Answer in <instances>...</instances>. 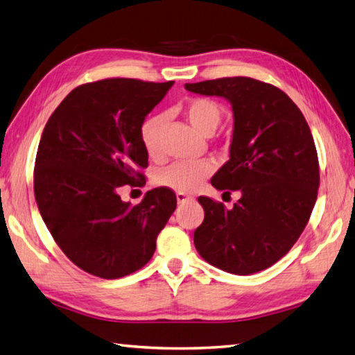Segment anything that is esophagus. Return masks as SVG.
<instances>
[{"mask_svg":"<svg viewBox=\"0 0 355 355\" xmlns=\"http://www.w3.org/2000/svg\"><path fill=\"white\" fill-rule=\"evenodd\" d=\"M176 199H178V204H187V202L193 200V198L187 196L185 193H176Z\"/></svg>","mask_w":355,"mask_h":355,"instance_id":"esophagus-1","label":"esophagus"}]
</instances>
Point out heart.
<instances>
[{
	"instance_id": "1",
	"label": "heart",
	"mask_w": 355,
	"mask_h": 355,
	"mask_svg": "<svg viewBox=\"0 0 355 355\" xmlns=\"http://www.w3.org/2000/svg\"><path fill=\"white\" fill-rule=\"evenodd\" d=\"M182 112L188 122L200 135L211 136L222 121V108L213 99L193 98L182 105ZM164 114H151L141 125V141L147 155L153 159L162 156V132L165 127ZM213 162L208 159L200 161H178L156 173V182L162 187L171 188L179 193H191L204 184L211 175Z\"/></svg>"
}]
</instances>
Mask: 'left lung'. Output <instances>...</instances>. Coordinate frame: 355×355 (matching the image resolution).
I'll return each mask as SVG.
<instances>
[{
	"mask_svg": "<svg viewBox=\"0 0 355 355\" xmlns=\"http://www.w3.org/2000/svg\"><path fill=\"white\" fill-rule=\"evenodd\" d=\"M185 89L231 104L230 159L211 185L241 193L230 209L198 199L205 218L194 231V247L209 265L237 276L270 268L297 242L317 199L319 159L306 121L286 93L252 78H220Z\"/></svg>",
	"mask_w": 355,
	"mask_h": 355,
	"instance_id": "obj_1",
	"label": "left lung"
}]
</instances>
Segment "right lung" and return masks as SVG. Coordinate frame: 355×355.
<instances>
[{"label": "right lung", "instance_id": "obj_1", "mask_svg": "<svg viewBox=\"0 0 355 355\" xmlns=\"http://www.w3.org/2000/svg\"><path fill=\"white\" fill-rule=\"evenodd\" d=\"M168 83L113 78L76 87L49 118L35 161L36 205L58 247L79 268L103 279L141 270L176 209L168 188L147 191L141 204L118 190L144 179L141 141L147 114Z\"/></svg>", "mask_w": 355, "mask_h": 355}]
</instances>
